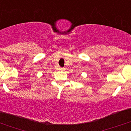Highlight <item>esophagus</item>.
<instances>
[{"instance_id": "1", "label": "esophagus", "mask_w": 131, "mask_h": 131, "mask_svg": "<svg viewBox=\"0 0 131 131\" xmlns=\"http://www.w3.org/2000/svg\"><path fill=\"white\" fill-rule=\"evenodd\" d=\"M60 70H61V71L64 70V68H60Z\"/></svg>"}]
</instances>
